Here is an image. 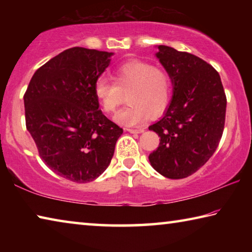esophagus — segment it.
I'll return each instance as SVG.
<instances>
[{"mask_svg":"<svg viewBox=\"0 0 252 252\" xmlns=\"http://www.w3.org/2000/svg\"><path fill=\"white\" fill-rule=\"evenodd\" d=\"M130 133H141L144 131L143 127H130V129H126Z\"/></svg>","mask_w":252,"mask_h":252,"instance_id":"obj_1","label":"esophagus"}]
</instances>
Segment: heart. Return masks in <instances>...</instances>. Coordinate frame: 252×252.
Listing matches in <instances>:
<instances>
[{"instance_id":"obj_1","label":"heart","mask_w":252,"mask_h":252,"mask_svg":"<svg viewBox=\"0 0 252 252\" xmlns=\"http://www.w3.org/2000/svg\"><path fill=\"white\" fill-rule=\"evenodd\" d=\"M94 95L102 110L112 113L126 94L127 104L114 116L122 126H136L149 114L158 117L164 112L171 96V82L168 74L141 61H131L119 66L113 82L99 78L94 84Z\"/></svg>"}]
</instances>
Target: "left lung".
<instances>
[{"instance_id": "obj_1", "label": "left lung", "mask_w": 252, "mask_h": 252, "mask_svg": "<svg viewBox=\"0 0 252 252\" xmlns=\"http://www.w3.org/2000/svg\"><path fill=\"white\" fill-rule=\"evenodd\" d=\"M158 50L173 94L163 117L149 126L160 136L149 161L163 177L183 179L198 171L218 148L227 97L219 73L202 59L167 45Z\"/></svg>"}]
</instances>
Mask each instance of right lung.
<instances>
[{"mask_svg": "<svg viewBox=\"0 0 252 252\" xmlns=\"http://www.w3.org/2000/svg\"><path fill=\"white\" fill-rule=\"evenodd\" d=\"M113 53L71 48L35 71L24 94L25 123L44 163L85 183L109 167L123 130L99 109L94 84Z\"/></svg>", "mask_w": 252, "mask_h": 252, "instance_id": "right-lung-1", "label": "right lung"}]
</instances>
